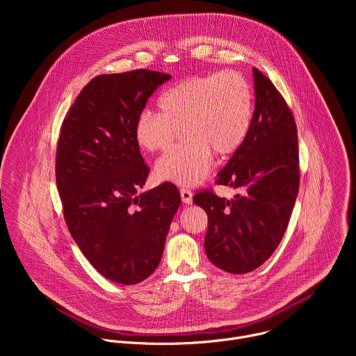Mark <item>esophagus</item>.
I'll return each mask as SVG.
<instances>
[{
  "mask_svg": "<svg viewBox=\"0 0 356 356\" xmlns=\"http://www.w3.org/2000/svg\"><path fill=\"white\" fill-rule=\"evenodd\" d=\"M180 195L184 204H193V193L188 188H180Z\"/></svg>",
  "mask_w": 356,
  "mask_h": 356,
  "instance_id": "34e87169",
  "label": "esophagus"
}]
</instances>
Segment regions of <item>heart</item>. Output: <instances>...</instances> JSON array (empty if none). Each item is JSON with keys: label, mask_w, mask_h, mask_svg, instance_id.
Segmentation results:
<instances>
[{"label": "heart", "mask_w": 356, "mask_h": 356, "mask_svg": "<svg viewBox=\"0 0 356 356\" xmlns=\"http://www.w3.org/2000/svg\"><path fill=\"white\" fill-rule=\"evenodd\" d=\"M159 113L146 110L135 122V140L147 152L166 150L184 139L155 165L158 179L177 186L204 180L213 154L228 156L243 143L253 117L249 83L238 72L186 79L158 99Z\"/></svg>", "instance_id": "1"}]
</instances>
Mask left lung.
Segmentation results:
<instances>
[{"label": "left lung", "mask_w": 356, "mask_h": 356, "mask_svg": "<svg viewBox=\"0 0 356 356\" xmlns=\"http://www.w3.org/2000/svg\"><path fill=\"white\" fill-rule=\"evenodd\" d=\"M255 110L243 143L218 173L217 184L238 190L232 200L200 191L193 202L206 210L207 258L242 275L265 264L279 246L298 193L296 122L273 83L252 69Z\"/></svg>", "instance_id": "8db88e82"}]
</instances>
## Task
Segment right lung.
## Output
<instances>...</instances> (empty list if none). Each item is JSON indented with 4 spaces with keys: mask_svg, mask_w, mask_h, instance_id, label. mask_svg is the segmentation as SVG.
<instances>
[{
    "mask_svg": "<svg viewBox=\"0 0 356 356\" xmlns=\"http://www.w3.org/2000/svg\"><path fill=\"white\" fill-rule=\"evenodd\" d=\"M170 79L145 69L97 76L60 129L56 184L67 228L87 261L120 284L155 272L181 202L172 183L139 193L149 169L134 135L147 98Z\"/></svg>",
    "mask_w": 356,
    "mask_h": 356,
    "instance_id": "add662e5",
    "label": "right lung"
}]
</instances>
